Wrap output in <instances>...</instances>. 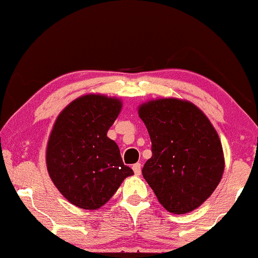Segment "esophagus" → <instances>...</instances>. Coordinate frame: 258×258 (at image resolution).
I'll use <instances>...</instances> for the list:
<instances>
[{"mask_svg":"<svg viewBox=\"0 0 258 258\" xmlns=\"http://www.w3.org/2000/svg\"><path fill=\"white\" fill-rule=\"evenodd\" d=\"M133 170H134V173L136 176H140V174H141V164L136 163L133 165Z\"/></svg>","mask_w":258,"mask_h":258,"instance_id":"34e87169","label":"esophagus"}]
</instances>
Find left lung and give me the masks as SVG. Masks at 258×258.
Returning a JSON list of instances; mask_svg holds the SVG:
<instances>
[{"label": "left lung", "mask_w": 258, "mask_h": 258, "mask_svg": "<svg viewBox=\"0 0 258 258\" xmlns=\"http://www.w3.org/2000/svg\"><path fill=\"white\" fill-rule=\"evenodd\" d=\"M139 116L152 141L144 178L166 211L192 212L212 195L224 173L217 130L196 105L176 98L142 104Z\"/></svg>", "instance_id": "1"}]
</instances>
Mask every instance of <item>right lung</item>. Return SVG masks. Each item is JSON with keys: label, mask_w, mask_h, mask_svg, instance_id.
Listing matches in <instances>:
<instances>
[{"label": "right lung", "mask_w": 258, "mask_h": 258, "mask_svg": "<svg viewBox=\"0 0 258 258\" xmlns=\"http://www.w3.org/2000/svg\"><path fill=\"white\" fill-rule=\"evenodd\" d=\"M120 109L117 98L82 95L53 124L46 148L47 172L59 192L79 208H100L124 178L134 174L106 135Z\"/></svg>", "instance_id": "right-lung-1"}]
</instances>
